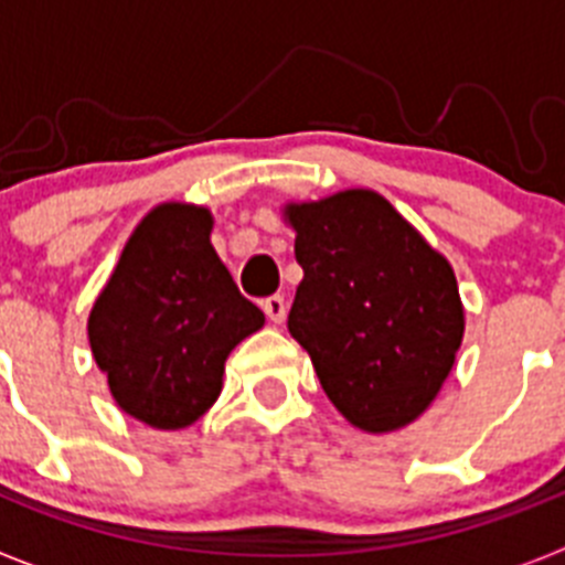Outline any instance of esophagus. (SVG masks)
<instances>
[{
  "label": "esophagus",
  "mask_w": 565,
  "mask_h": 565,
  "mask_svg": "<svg viewBox=\"0 0 565 565\" xmlns=\"http://www.w3.org/2000/svg\"><path fill=\"white\" fill-rule=\"evenodd\" d=\"M263 311H266V317L271 319L274 326H282V322H286V311H288V306H286V299L279 297H268L266 302H263Z\"/></svg>",
  "instance_id": "34e87169"
}]
</instances>
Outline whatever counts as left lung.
I'll use <instances>...</instances> for the list:
<instances>
[{"label": "left lung", "instance_id": "8db88e82", "mask_svg": "<svg viewBox=\"0 0 565 565\" xmlns=\"http://www.w3.org/2000/svg\"><path fill=\"white\" fill-rule=\"evenodd\" d=\"M302 266L288 331L353 427L416 422L450 376L463 306L450 259L373 189L286 203Z\"/></svg>", "mask_w": 565, "mask_h": 565}]
</instances>
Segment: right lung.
I'll return each mask as SVG.
<instances>
[{
	"instance_id": "1",
	"label": "right lung",
	"mask_w": 565,
	"mask_h": 565,
	"mask_svg": "<svg viewBox=\"0 0 565 565\" xmlns=\"http://www.w3.org/2000/svg\"><path fill=\"white\" fill-rule=\"evenodd\" d=\"M214 217L158 203L129 234L93 302L87 337L127 416L183 430L217 402L228 353L266 326L212 246Z\"/></svg>"
}]
</instances>
